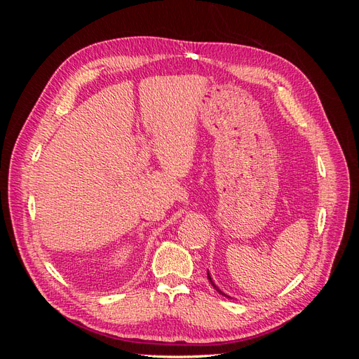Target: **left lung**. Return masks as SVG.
<instances>
[{"instance_id":"8db88e82","label":"left lung","mask_w":359,"mask_h":359,"mask_svg":"<svg viewBox=\"0 0 359 359\" xmlns=\"http://www.w3.org/2000/svg\"><path fill=\"white\" fill-rule=\"evenodd\" d=\"M208 280H210V281H211V285H212V287H214V289H215V290H217V292H219V293H222V295H224V293H223V292H222V290H220V289H219V287H217V286H215V285H214V283H212V280H211V276H210V274H208ZM224 297H226V295H224Z\"/></svg>"}]
</instances>
